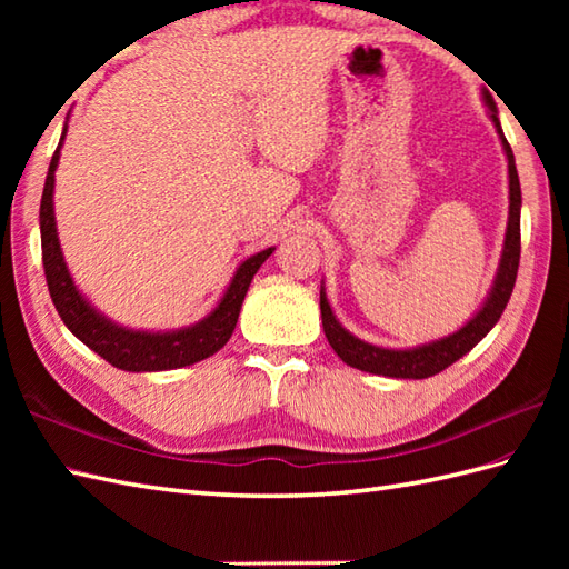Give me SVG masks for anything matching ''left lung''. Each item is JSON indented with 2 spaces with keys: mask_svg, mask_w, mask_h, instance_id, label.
Returning a JSON list of instances; mask_svg holds the SVG:
<instances>
[{
  "mask_svg": "<svg viewBox=\"0 0 569 569\" xmlns=\"http://www.w3.org/2000/svg\"><path fill=\"white\" fill-rule=\"evenodd\" d=\"M485 100L491 110V119L497 124V131L503 143L506 159H509V224H506V239H503V251H501V263L497 278H493V288L487 298V303L471 318L465 328H459L455 335H447L442 340H435L430 345L413 347V349H383L377 345L361 342L359 337L347 332L340 322H337L335 312L328 303V296H325V288H320V312H322V330L328 337L330 347L337 352L345 365L379 373V377H391V379H428L440 373L457 359H462L471 347L481 342V337L499 322L501 312L509 303L513 293L516 273H518V261H521V183H518V171L513 161V151L506 141L499 117H497V104H493L491 94L485 92Z\"/></svg>",
  "mask_w": 569,
  "mask_h": 569,
  "instance_id": "1",
  "label": "left lung"
}]
</instances>
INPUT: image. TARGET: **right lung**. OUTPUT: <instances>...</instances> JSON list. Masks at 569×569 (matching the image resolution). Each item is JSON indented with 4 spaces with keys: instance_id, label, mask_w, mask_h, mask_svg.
I'll return each instance as SVG.
<instances>
[{
    "instance_id": "right-lung-1",
    "label": "right lung",
    "mask_w": 569,
    "mask_h": 569,
    "mask_svg": "<svg viewBox=\"0 0 569 569\" xmlns=\"http://www.w3.org/2000/svg\"><path fill=\"white\" fill-rule=\"evenodd\" d=\"M63 139L66 129L51 159V166H48L39 214L46 283L60 320L66 322V328L76 335L82 345H88L92 352H98L102 359L110 361L112 367L124 371L180 369L196 365L200 359L212 357L217 349H222L229 337H232L251 278L259 271V266L271 257L273 249L253 253V257L241 263L232 278V283H229L224 291L220 306H217L208 318L190 325V328L173 332H137L119 328V325L100 316V312L82 298L76 283H72L70 271L63 261V251H60L53 217V183Z\"/></svg>"
}]
</instances>
